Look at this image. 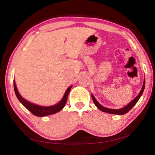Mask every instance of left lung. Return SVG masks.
Returning a JSON list of instances; mask_svg holds the SVG:
<instances>
[{
  "mask_svg": "<svg viewBox=\"0 0 155 155\" xmlns=\"http://www.w3.org/2000/svg\"><path fill=\"white\" fill-rule=\"evenodd\" d=\"M144 88H145V78H144L143 81V86L142 88L140 91V92L139 93L138 95L135 97V98L132 101H130L129 103L127 104L125 107H122L121 109H109L107 108V107H104L103 106H102L101 104H100L98 101H96V99L95 98V97L94 96L93 94H91V98H92V100L94 101L95 105L97 107V108H98L101 111L105 112V113H108V114H116V115H124L125 114H127L130 110L134 107L135 104L137 103V101H139V99L140 98V97L142 95V94L143 92Z\"/></svg>",
  "mask_w": 155,
  "mask_h": 155,
  "instance_id": "8db88e82",
  "label": "left lung"
}]
</instances>
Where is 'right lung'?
I'll use <instances>...</instances> for the list:
<instances>
[{
	"label": "right lung",
	"instance_id": "1",
	"mask_svg": "<svg viewBox=\"0 0 155 155\" xmlns=\"http://www.w3.org/2000/svg\"><path fill=\"white\" fill-rule=\"evenodd\" d=\"M72 87V85L70 86V87L67 89V90L65 91L62 99L57 104H54V105L52 106H40L32 103H30V102H28L27 100L23 98V97L20 94L19 91H18L16 85H15V82L14 80V91L18 99L19 100L20 103H22L28 111H31L33 115H35V116L38 117L46 116V115L56 114V113L61 111V110L64 107L65 103H66L68 94H69V92L70 90H71Z\"/></svg>",
	"mask_w": 155,
	"mask_h": 155
}]
</instances>
